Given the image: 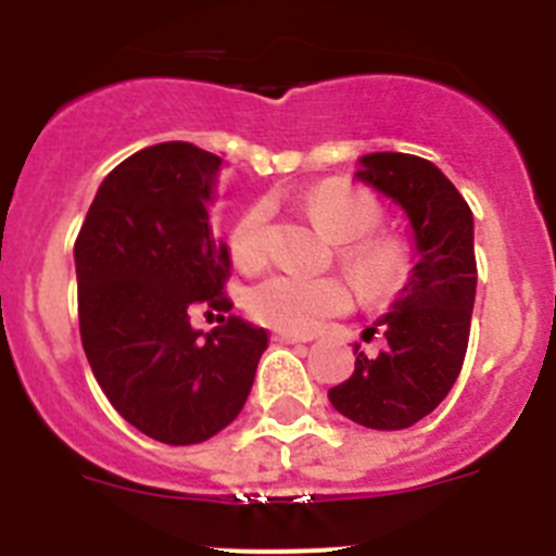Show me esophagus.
Wrapping results in <instances>:
<instances>
[{
	"label": "esophagus",
	"instance_id": "obj_1",
	"mask_svg": "<svg viewBox=\"0 0 556 556\" xmlns=\"http://www.w3.org/2000/svg\"><path fill=\"white\" fill-rule=\"evenodd\" d=\"M273 339L275 342H281V345H298V342H308V339L298 337V333H289V331H275Z\"/></svg>",
	"mask_w": 556,
	"mask_h": 556
}]
</instances>
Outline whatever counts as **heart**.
I'll list each match as a JSON object with an SVG mask.
<instances>
[{
	"mask_svg": "<svg viewBox=\"0 0 556 556\" xmlns=\"http://www.w3.org/2000/svg\"><path fill=\"white\" fill-rule=\"evenodd\" d=\"M314 225L339 242V262L367 301L390 298L406 278V248L390 236H367L381 223V208L365 191L348 184L314 186L306 198ZM269 205L255 203L228 233L230 262L244 273L264 267L269 255ZM351 306V289L339 278H306L294 273L267 275L248 292V312L269 328L312 333Z\"/></svg>",
	"mask_w": 556,
	"mask_h": 556,
	"instance_id": "1",
	"label": "heart"
}]
</instances>
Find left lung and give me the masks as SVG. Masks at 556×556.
<instances>
[{"instance_id": "obj_1", "label": "left lung", "mask_w": 556, "mask_h": 556, "mask_svg": "<svg viewBox=\"0 0 556 556\" xmlns=\"http://www.w3.org/2000/svg\"><path fill=\"white\" fill-rule=\"evenodd\" d=\"M356 178L404 208L415 267L376 323L387 348L367 356L356 345V370L328 390V401L367 429H409L443 404L468 351L476 301L473 214L443 172L417 155L370 152L358 159Z\"/></svg>"}]
</instances>
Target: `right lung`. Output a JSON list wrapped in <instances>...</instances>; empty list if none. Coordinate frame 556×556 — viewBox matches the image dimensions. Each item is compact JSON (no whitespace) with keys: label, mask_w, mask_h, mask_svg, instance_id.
I'll list each match as a JSON object with an SVG mask.
<instances>
[{"label":"right lung","mask_w":556,"mask_h":556,"mask_svg":"<svg viewBox=\"0 0 556 556\" xmlns=\"http://www.w3.org/2000/svg\"><path fill=\"white\" fill-rule=\"evenodd\" d=\"M223 159L189 141L147 147L97 189L75 242L77 312L88 365L111 406L166 445L205 443L233 424L267 331L223 317L191 328L194 303L230 312L228 244L214 239Z\"/></svg>","instance_id":"1"}]
</instances>
